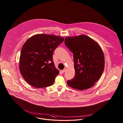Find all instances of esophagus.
Segmentation results:
<instances>
[{"mask_svg":"<svg viewBox=\"0 0 123 123\" xmlns=\"http://www.w3.org/2000/svg\"><path fill=\"white\" fill-rule=\"evenodd\" d=\"M65 71H66V69H64V70H62V72H63V73H64L65 72Z\"/></svg>","mask_w":123,"mask_h":123,"instance_id":"34e87169","label":"esophagus"}]
</instances>
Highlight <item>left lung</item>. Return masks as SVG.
Listing matches in <instances>:
<instances>
[{
	"instance_id": "1",
	"label": "left lung",
	"mask_w": 123,
	"mask_h": 123,
	"mask_svg": "<svg viewBox=\"0 0 123 123\" xmlns=\"http://www.w3.org/2000/svg\"><path fill=\"white\" fill-rule=\"evenodd\" d=\"M66 46L73 54L75 75L67 81L70 87L78 90L91 88L101 76L105 59L98 44L86 35L66 37Z\"/></svg>"
}]
</instances>
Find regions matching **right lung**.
<instances>
[{"label": "right lung", "instance_id": "obj_1", "mask_svg": "<svg viewBox=\"0 0 123 123\" xmlns=\"http://www.w3.org/2000/svg\"><path fill=\"white\" fill-rule=\"evenodd\" d=\"M64 41L57 35L38 34L25 42L19 59V69L25 80L37 88L53 85L59 70L53 62V53Z\"/></svg>", "mask_w": 123, "mask_h": 123}]
</instances>
